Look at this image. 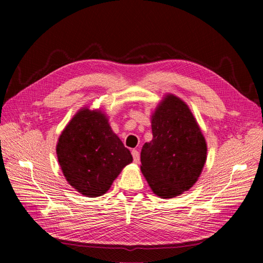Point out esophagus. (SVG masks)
Masks as SVG:
<instances>
[{"label": "esophagus", "instance_id": "34e87169", "mask_svg": "<svg viewBox=\"0 0 263 263\" xmlns=\"http://www.w3.org/2000/svg\"><path fill=\"white\" fill-rule=\"evenodd\" d=\"M131 154H132V157H133V161H135V163H139V160H140V154H139L138 150L133 149Z\"/></svg>", "mask_w": 263, "mask_h": 263}]
</instances>
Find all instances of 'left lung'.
Returning <instances> with one entry per match:
<instances>
[{
  "instance_id": "1",
  "label": "left lung",
  "mask_w": 263,
  "mask_h": 263,
  "mask_svg": "<svg viewBox=\"0 0 263 263\" xmlns=\"http://www.w3.org/2000/svg\"><path fill=\"white\" fill-rule=\"evenodd\" d=\"M153 140L141 150V172L154 193L174 198L193 186L206 158V143L187 105L167 95L152 119Z\"/></svg>"
}]
</instances>
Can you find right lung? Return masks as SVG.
<instances>
[{
    "mask_svg": "<svg viewBox=\"0 0 263 263\" xmlns=\"http://www.w3.org/2000/svg\"><path fill=\"white\" fill-rule=\"evenodd\" d=\"M57 153L66 181L89 198L106 193L132 161L130 150L111 131L105 114L88 108L78 111L66 125Z\"/></svg>",
    "mask_w": 263,
    "mask_h": 263,
    "instance_id": "right-lung-1",
    "label": "right lung"
}]
</instances>
